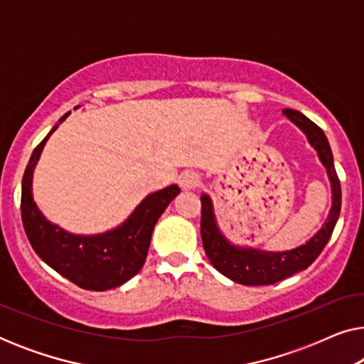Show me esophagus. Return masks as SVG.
<instances>
[{"instance_id": "esophagus-1", "label": "esophagus", "mask_w": 364, "mask_h": 364, "mask_svg": "<svg viewBox=\"0 0 364 364\" xmlns=\"http://www.w3.org/2000/svg\"><path fill=\"white\" fill-rule=\"evenodd\" d=\"M200 183V177L196 172H182L181 177H178V186H181L183 191H193V188L198 187Z\"/></svg>"}]
</instances>
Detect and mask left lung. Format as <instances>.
<instances>
[{"mask_svg": "<svg viewBox=\"0 0 364 364\" xmlns=\"http://www.w3.org/2000/svg\"><path fill=\"white\" fill-rule=\"evenodd\" d=\"M283 114L290 119L293 124L305 132L308 141L316 149L318 157L323 166L326 167L328 177L331 182L333 191V205L328 215L326 222L323 223L321 230L315 237L310 238L305 245L293 248L288 252H262L255 248H243L232 245L225 237L218 230L215 215H213L210 197H200L202 202V218H200V235L203 250H205L208 260L215 267L222 275H225L230 280L242 283V285H272L280 280H285L287 277L295 275V273L305 270L316 260L318 255L323 252V248L330 240L333 228H335L338 217L341 210V186L340 178L336 176L335 162H333V154L328 144L325 132L310 121L306 116H303L300 111L295 109H285Z\"/></svg>", "mask_w": 364, "mask_h": 364, "instance_id": "obj_1", "label": "left lung"}]
</instances>
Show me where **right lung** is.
I'll list each match as a JSON object with an SVG mask.
<instances>
[{
    "label": "right lung",
    "instance_id": "obj_1",
    "mask_svg": "<svg viewBox=\"0 0 364 364\" xmlns=\"http://www.w3.org/2000/svg\"><path fill=\"white\" fill-rule=\"evenodd\" d=\"M69 116L59 119L29 159L21 186V220L33 250L44 263L74 285L91 291L121 287L137 275L146 262L152 230L168 203L181 193L168 186L147 196L121 227L99 235H74L44 218L33 200V171L44 144Z\"/></svg>",
    "mask_w": 364,
    "mask_h": 364
}]
</instances>
